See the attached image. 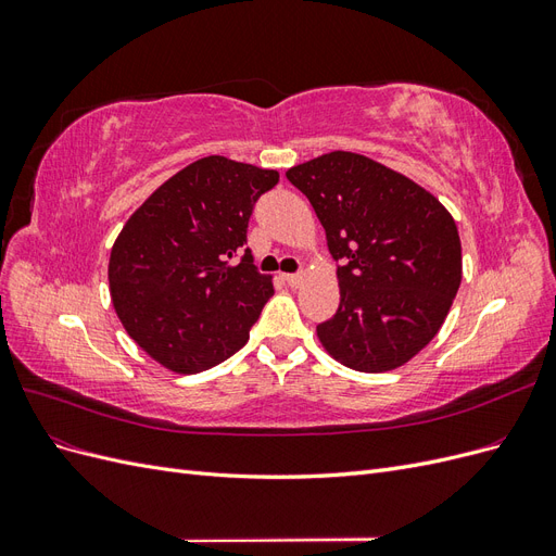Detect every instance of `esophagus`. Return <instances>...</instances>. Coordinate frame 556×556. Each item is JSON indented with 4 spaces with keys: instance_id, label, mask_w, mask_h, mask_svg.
Here are the masks:
<instances>
[{
    "instance_id": "34e87169",
    "label": "esophagus",
    "mask_w": 556,
    "mask_h": 556,
    "mask_svg": "<svg viewBox=\"0 0 556 556\" xmlns=\"http://www.w3.org/2000/svg\"><path fill=\"white\" fill-rule=\"evenodd\" d=\"M282 278H285V282L290 285V288H299V285L304 282V276H301V274H285Z\"/></svg>"
}]
</instances>
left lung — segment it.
Segmentation results:
<instances>
[{
  "label": "left lung",
  "mask_w": 556,
  "mask_h": 556,
  "mask_svg": "<svg viewBox=\"0 0 556 556\" xmlns=\"http://www.w3.org/2000/svg\"><path fill=\"white\" fill-rule=\"evenodd\" d=\"M341 260L339 311L317 325L329 355L362 374L410 362L439 329L462 285V241L422 185L348 150L288 169Z\"/></svg>",
  "instance_id": "1"
}]
</instances>
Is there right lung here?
Returning <instances> with one entry per match:
<instances>
[{"label":"right lung","instance_id":"1","mask_svg":"<svg viewBox=\"0 0 556 556\" xmlns=\"http://www.w3.org/2000/svg\"><path fill=\"white\" fill-rule=\"evenodd\" d=\"M278 172L201 157L131 213L111 250L113 308L146 355L192 376L229 359L274 296L252 264L248 220ZM244 252L239 265L230 260Z\"/></svg>","mask_w":556,"mask_h":556}]
</instances>
